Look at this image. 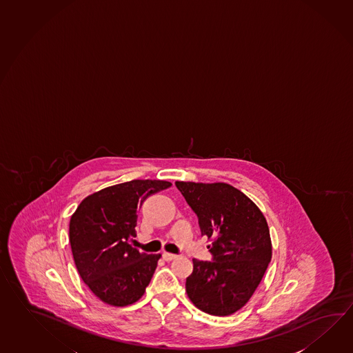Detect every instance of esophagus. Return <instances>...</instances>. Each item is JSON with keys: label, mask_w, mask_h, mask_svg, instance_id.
<instances>
[{"label": "esophagus", "mask_w": 353, "mask_h": 353, "mask_svg": "<svg viewBox=\"0 0 353 353\" xmlns=\"http://www.w3.org/2000/svg\"><path fill=\"white\" fill-rule=\"evenodd\" d=\"M162 258L165 261H171V260L176 259L177 258V255L176 254H170V252H163L162 254Z\"/></svg>", "instance_id": "1"}]
</instances>
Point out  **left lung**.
I'll return each mask as SVG.
<instances>
[{
    "mask_svg": "<svg viewBox=\"0 0 353 353\" xmlns=\"http://www.w3.org/2000/svg\"><path fill=\"white\" fill-rule=\"evenodd\" d=\"M199 217L201 235L212 241V261L194 259L186 279L190 301L211 316H230L244 307L272 260V240L259 208L223 182L176 181Z\"/></svg>",
    "mask_w": 353,
    "mask_h": 353,
    "instance_id": "obj_1",
    "label": "left lung"
}]
</instances>
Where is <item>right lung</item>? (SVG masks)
<instances>
[{
	"instance_id": "obj_1",
	"label": "right lung",
	"mask_w": 353,
	"mask_h": 353,
	"mask_svg": "<svg viewBox=\"0 0 353 353\" xmlns=\"http://www.w3.org/2000/svg\"><path fill=\"white\" fill-rule=\"evenodd\" d=\"M171 185L128 181L88 196L72 214V258L81 279L101 302L125 307L144 294L161 254L141 252L130 239L136 236L138 210L145 199Z\"/></svg>"
}]
</instances>
